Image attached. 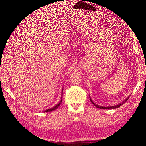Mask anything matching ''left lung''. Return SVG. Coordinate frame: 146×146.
<instances>
[{
    "label": "left lung",
    "mask_w": 146,
    "mask_h": 146,
    "mask_svg": "<svg viewBox=\"0 0 146 146\" xmlns=\"http://www.w3.org/2000/svg\"><path fill=\"white\" fill-rule=\"evenodd\" d=\"M129 96L128 97V98H127V99H125V100H123L122 103H120V104H119L116 105L109 106V107H103V106H100V105H98V104H95V103L93 101H92V100L91 99L90 96V100H91V102H92V104H93V105L95 106V107H96L97 108H100V109L105 110V109H114V108H118V107H121V106L122 105H123V104L126 102V101L128 100V99L129 98Z\"/></svg>",
    "instance_id": "1"
}]
</instances>
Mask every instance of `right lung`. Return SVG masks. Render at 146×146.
Instances as JSON below:
<instances>
[{"label": "right lung", "instance_id": "1", "mask_svg": "<svg viewBox=\"0 0 146 146\" xmlns=\"http://www.w3.org/2000/svg\"><path fill=\"white\" fill-rule=\"evenodd\" d=\"M62 92H61V96L63 95V88H62ZM62 98H63V97L61 96V100H60V102L58 103V104H57L56 105H55L54 107H52V108H49V109H47V110H45V111H44L43 112H50V111H54V110H56L57 108H58V107H59V106L61 105V102H62Z\"/></svg>", "mask_w": 146, "mask_h": 146}]
</instances>
